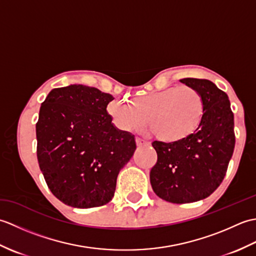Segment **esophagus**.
<instances>
[{
	"label": "esophagus",
	"instance_id": "34e87169",
	"mask_svg": "<svg viewBox=\"0 0 256 256\" xmlns=\"http://www.w3.org/2000/svg\"><path fill=\"white\" fill-rule=\"evenodd\" d=\"M136 144H138V146H145V145H148V140H143V138H136Z\"/></svg>",
	"mask_w": 256,
	"mask_h": 256
}]
</instances>
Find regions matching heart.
Here are the masks:
<instances>
[{"label": "heart", "mask_w": 256, "mask_h": 256, "mask_svg": "<svg viewBox=\"0 0 256 256\" xmlns=\"http://www.w3.org/2000/svg\"><path fill=\"white\" fill-rule=\"evenodd\" d=\"M108 112L122 131L140 132L148 121L152 134L162 142L174 143L188 138L198 128L204 103L194 88L182 86L135 96L131 104L112 101Z\"/></svg>", "instance_id": "1"}]
</instances>
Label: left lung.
Returning <instances> with one entry per match:
<instances>
[{"mask_svg": "<svg viewBox=\"0 0 256 256\" xmlns=\"http://www.w3.org/2000/svg\"><path fill=\"white\" fill-rule=\"evenodd\" d=\"M180 81L202 96V121L192 135L179 142L152 143L157 162L150 179L160 198L189 204L209 197L224 180L236 145L234 116L228 94L210 80Z\"/></svg>", "mask_w": 256, "mask_h": 256, "instance_id": "1", "label": "left lung"}]
</instances>
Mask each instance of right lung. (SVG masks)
Returning <instances> with one entry per match:
<instances>
[{"label": "right lung", "instance_id": "add662e5", "mask_svg": "<svg viewBox=\"0 0 256 256\" xmlns=\"http://www.w3.org/2000/svg\"><path fill=\"white\" fill-rule=\"evenodd\" d=\"M113 100L94 86L52 89L36 123L37 160L48 188L64 204L94 208L111 201L120 170L136 150L132 134L112 124Z\"/></svg>", "mask_w": 256, "mask_h": 256}]
</instances>
